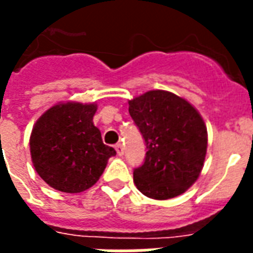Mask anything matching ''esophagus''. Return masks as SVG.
Here are the masks:
<instances>
[{"label": "esophagus", "mask_w": 253, "mask_h": 253, "mask_svg": "<svg viewBox=\"0 0 253 253\" xmlns=\"http://www.w3.org/2000/svg\"><path fill=\"white\" fill-rule=\"evenodd\" d=\"M115 150H117V154L119 155V157H122L123 153H125V147H123L122 143H118V145H115Z\"/></svg>", "instance_id": "1"}]
</instances>
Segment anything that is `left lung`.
I'll return each instance as SVG.
<instances>
[{
  "mask_svg": "<svg viewBox=\"0 0 253 253\" xmlns=\"http://www.w3.org/2000/svg\"><path fill=\"white\" fill-rule=\"evenodd\" d=\"M128 112L146 143L134 169L138 190L155 200L182 194L197 181L205 161L207 126L196 108L168 91H149L128 102Z\"/></svg>",
  "mask_w": 253,
  "mask_h": 253,
  "instance_id": "8db88e82",
  "label": "left lung"
}]
</instances>
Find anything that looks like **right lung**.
<instances>
[{
  "label": "right lung",
  "mask_w": 253,
  "mask_h": 253,
  "mask_svg": "<svg viewBox=\"0 0 253 253\" xmlns=\"http://www.w3.org/2000/svg\"><path fill=\"white\" fill-rule=\"evenodd\" d=\"M96 104L60 103L40 117L32 130L31 155L37 174L64 193H80L98 182L110 157L93 126Z\"/></svg>",
  "instance_id": "add662e5"
}]
</instances>
